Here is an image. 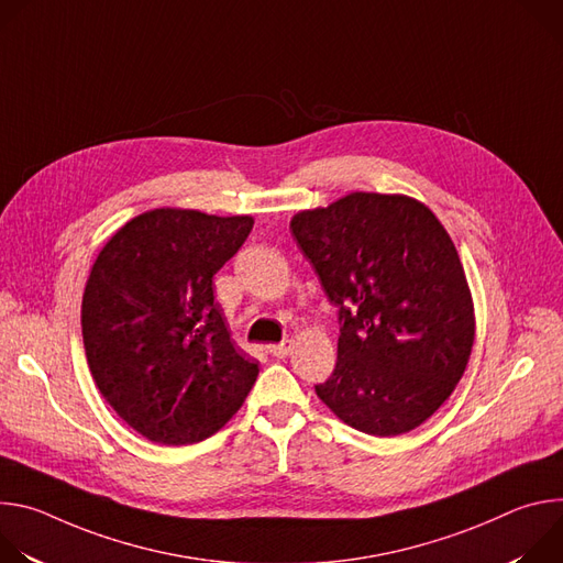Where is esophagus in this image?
Segmentation results:
<instances>
[{"label":"esophagus","instance_id":"esophagus-1","mask_svg":"<svg viewBox=\"0 0 563 563\" xmlns=\"http://www.w3.org/2000/svg\"><path fill=\"white\" fill-rule=\"evenodd\" d=\"M291 347H294V341H289V339H285L283 343H276V345H269L267 350H269V354L272 356H276V358H285V356H289V352H291Z\"/></svg>","mask_w":563,"mask_h":563}]
</instances>
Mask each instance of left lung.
Masks as SVG:
<instances>
[{"mask_svg":"<svg viewBox=\"0 0 563 563\" xmlns=\"http://www.w3.org/2000/svg\"><path fill=\"white\" fill-rule=\"evenodd\" d=\"M289 229L339 307V358L318 398L365 434L419 428L454 391L474 345L450 233L423 202L369 191L298 211Z\"/></svg>","mask_w":563,"mask_h":563,"instance_id":"left-lung-1","label":"left lung"}]
</instances>
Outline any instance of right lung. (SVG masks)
<instances>
[{"label": "right lung", "mask_w": 563, "mask_h": 563, "mask_svg": "<svg viewBox=\"0 0 563 563\" xmlns=\"http://www.w3.org/2000/svg\"><path fill=\"white\" fill-rule=\"evenodd\" d=\"M252 227V216L151 209L120 227L91 267L89 369L118 417L153 443L211 437L256 383L258 363L233 347L213 300V276Z\"/></svg>", "instance_id": "obj_1"}]
</instances>
